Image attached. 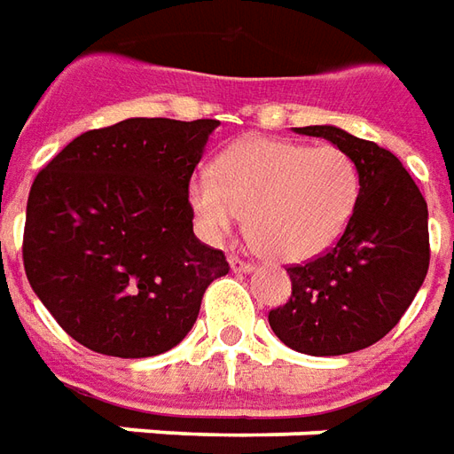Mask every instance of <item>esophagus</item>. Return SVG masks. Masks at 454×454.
Returning <instances> with one entry per match:
<instances>
[{
	"label": "esophagus",
	"mask_w": 454,
	"mask_h": 454,
	"mask_svg": "<svg viewBox=\"0 0 454 454\" xmlns=\"http://www.w3.org/2000/svg\"><path fill=\"white\" fill-rule=\"evenodd\" d=\"M228 265H231L233 272H250L253 270V262H246V260H240L238 255L228 257Z\"/></svg>",
	"instance_id": "esophagus-1"
}]
</instances>
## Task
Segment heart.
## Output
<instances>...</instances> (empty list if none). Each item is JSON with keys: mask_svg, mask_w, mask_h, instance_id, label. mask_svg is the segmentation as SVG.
Returning a JSON list of instances; mask_svg holds the SVG:
<instances>
[{"mask_svg": "<svg viewBox=\"0 0 454 454\" xmlns=\"http://www.w3.org/2000/svg\"><path fill=\"white\" fill-rule=\"evenodd\" d=\"M360 189V168L345 150L253 136L231 145L214 175L192 179L187 199L207 240L226 238L247 214V233L265 255L306 262L340 240Z\"/></svg>", "mask_w": 454, "mask_h": 454, "instance_id": "obj_1", "label": "heart"}]
</instances>
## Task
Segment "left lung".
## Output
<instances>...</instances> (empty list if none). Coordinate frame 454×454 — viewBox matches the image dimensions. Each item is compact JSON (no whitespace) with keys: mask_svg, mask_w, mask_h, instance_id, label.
<instances>
[{"mask_svg":"<svg viewBox=\"0 0 454 454\" xmlns=\"http://www.w3.org/2000/svg\"><path fill=\"white\" fill-rule=\"evenodd\" d=\"M360 168V201L340 240L306 265L286 267L292 296L270 311L279 340L306 355L370 348L399 324L430 262L428 207L401 160L335 126H306Z\"/></svg>","mask_w":454,"mask_h":454,"instance_id":"8db88e82","label":"left lung"}]
</instances>
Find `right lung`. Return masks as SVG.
<instances>
[{"label":"right lung","mask_w":454,"mask_h":454,"mask_svg":"<svg viewBox=\"0 0 454 454\" xmlns=\"http://www.w3.org/2000/svg\"><path fill=\"white\" fill-rule=\"evenodd\" d=\"M216 119H126L67 143L34 179L24 267L65 333L112 357L172 350L226 255L192 231L187 189Z\"/></svg>","instance_id":"right-lung-1"}]
</instances>
